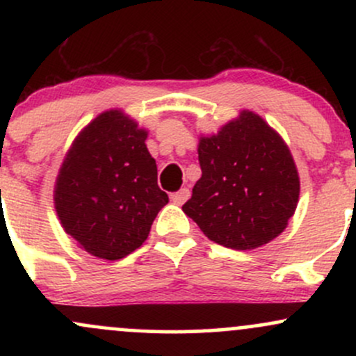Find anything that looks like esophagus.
I'll return each instance as SVG.
<instances>
[{"label":"esophagus","mask_w":356,"mask_h":356,"mask_svg":"<svg viewBox=\"0 0 356 356\" xmlns=\"http://www.w3.org/2000/svg\"><path fill=\"white\" fill-rule=\"evenodd\" d=\"M189 195H191L189 189H187V187H184V189L174 192V194H170V199H172V202L177 204V206H182V204L186 202L187 199H189Z\"/></svg>","instance_id":"esophagus-1"}]
</instances>
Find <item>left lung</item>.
Wrapping results in <instances>:
<instances>
[{"instance_id":"obj_1","label":"left lung","mask_w":356,"mask_h":356,"mask_svg":"<svg viewBox=\"0 0 356 356\" xmlns=\"http://www.w3.org/2000/svg\"><path fill=\"white\" fill-rule=\"evenodd\" d=\"M202 175L182 211L211 241L254 249L280 236L295 214L300 177L288 145L256 113L199 142Z\"/></svg>"}]
</instances>
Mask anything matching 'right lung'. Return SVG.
<instances>
[{
    "mask_svg": "<svg viewBox=\"0 0 356 356\" xmlns=\"http://www.w3.org/2000/svg\"><path fill=\"white\" fill-rule=\"evenodd\" d=\"M145 138L136 122L110 110L81 130L65 157L55 209L67 234L92 256L115 261L136 251L169 202Z\"/></svg>",
    "mask_w": 356,
    "mask_h": 356,
    "instance_id": "obj_1",
    "label": "right lung"
}]
</instances>
